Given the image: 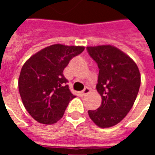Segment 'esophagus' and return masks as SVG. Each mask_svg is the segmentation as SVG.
Instances as JSON below:
<instances>
[{
    "label": "esophagus",
    "mask_w": 155,
    "mask_h": 155,
    "mask_svg": "<svg viewBox=\"0 0 155 155\" xmlns=\"http://www.w3.org/2000/svg\"><path fill=\"white\" fill-rule=\"evenodd\" d=\"M90 93H91V89H90V88H88V87H86V88H84V90L83 91H82V94H83V95H87L88 94H90Z\"/></svg>",
    "instance_id": "1"
}]
</instances>
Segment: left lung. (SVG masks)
Segmentation results:
<instances>
[{
	"instance_id": "1",
	"label": "left lung",
	"mask_w": 155,
	"mask_h": 155,
	"mask_svg": "<svg viewBox=\"0 0 155 155\" xmlns=\"http://www.w3.org/2000/svg\"><path fill=\"white\" fill-rule=\"evenodd\" d=\"M87 51L99 67L96 90L101 105L89 110L92 121L101 128L120 123L130 112L140 86V73L135 62L110 45L88 46Z\"/></svg>"
}]
</instances>
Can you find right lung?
<instances>
[{"label":"right lung","mask_w":155,"mask_h":155,"mask_svg":"<svg viewBox=\"0 0 155 155\" xmlns=\"http://www.w3.org/2000/svg\"><path fill=\"white\" fill-rule=\"evenodd\" d=\"M84 46L55 44L33 54L23 64L18 81L20 95L25 110L37 122L52 124L63 117L75 96L63 74L71 59Z\"/></svg>","instance_id":"obj_1"}]
</instances>
